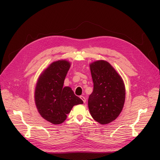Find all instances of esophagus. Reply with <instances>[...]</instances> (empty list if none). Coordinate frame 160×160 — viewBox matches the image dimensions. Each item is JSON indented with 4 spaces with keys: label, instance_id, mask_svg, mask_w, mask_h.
I'll list each match as a JSON object with an SVG mask.
<instances>
[{
    "label": "esophagus",
    "instance_id": "1",
    "mask_svg": "<svg viewBox=\"0 0 160 160\" xmlns=\"http://www.w3.org/2000/svg\"><path fill=\"white\" fill-rule=\"evenodd\" d=\"M80 98H81L82 100H83V103H85V102H86V99H85V97H83V96H81V97H80Z\"/></svg>",
    "mask_w": 160,
    "mask_h": 160
}]
</instances>
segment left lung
<instances>
[{
  "mask_svg": "<svg viewBox=\"0 0 160 160\" xmlns=\"http://www.w3.org/2000/svg\"><path fill=\"white\" fill-rule=\"evenodd\" d=\"M93 91L89 95V112L96 122L105 125L118 118L123 109L125 88L123 79L108 61L98 60L89 65Z\"/></svg>",
  "mask_w": 160,
  "mask_h": 160,
  "instance_id": "8db88e82",
  "label": "left lung"
}]
</instances>
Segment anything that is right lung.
Segmentation results:
<instances>
[{
    "instance_id": "obj_1",
    "label": "right lung",
    "mask_w": 160,
    "mask_h": 160,
    "mask_svg": "<svg viewBox=\"0 0 160 160\" xmlns=\"http://www.w3.org/2000/svg\"><path fill=\"white\" fill-rule=\"evenodd\" d=\"M70 67L71 62L65 59L52 62L41 72L36 84L37 109L43 119L54 125L63 123L74 105L83 103L70 87H63Z\"/></svg>"
}]
</instances>
